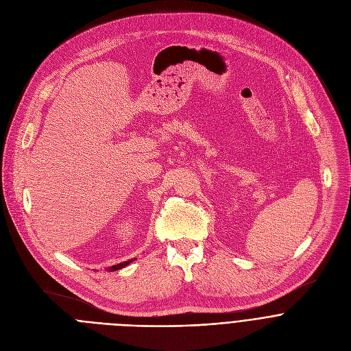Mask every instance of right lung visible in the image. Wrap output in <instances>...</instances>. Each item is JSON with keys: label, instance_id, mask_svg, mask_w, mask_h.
I'll return each instance as SVG.
<instances>
[{"label": "right lung", "instance_id": "1", "mask_svg": "<svg viewBox=\"0 0 351 351\" xmlns=\"http://www.w3.org/2000/svg\"><path fill=\"white\" fill-rule=\"evenodd\" d=\"M133 260H136V258H132V260H129V261H125V263H121V264H117V265H112V267H110L108 268V271H118V269H121V268H123V267H126V265H129Z\"/></svg>", "mask_w": 351, "mask_h": 351}]
</instances>
